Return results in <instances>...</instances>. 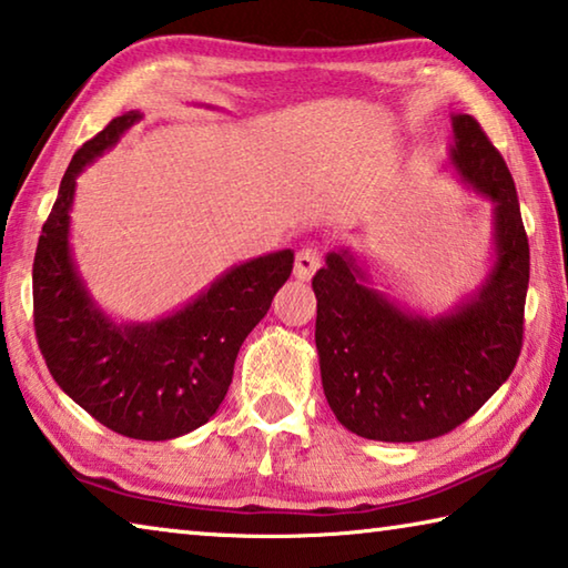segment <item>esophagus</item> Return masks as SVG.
<instances>
[{
	"instance_id": "1",
	"label": "esophagus",
	"mask_w": 568,
	"mask_h": 568,
	"mask_svg": "<svg viewBox=\"0 0 568 568\" xmlns=\"http://www.w3.org/2000/svg\"><path fill=\"white\" fill-rule=\"evenodd\" d=\"M321 267V253L315 247H303L297 250L295 255V267H293V275L297 281H311L315 275V271Z\"/></svg>"
}]
</instances>
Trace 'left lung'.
Here are the masks:
<instances>
[{"mask_svg":"<svg viewBox=\"0 0 568 568\" xmlns=\"http://www.w3.org/2000/svg\"><path fill=\"white\" fill-rule=\"evenodd\" d=\"M450 165L494 203L496 261L484 285L438 318L371 287L348 247L313 277L323 390L345 428L386 444L438 438L511 376L524 345L528 237L511 172L470 114H454Z\"/></svg>","mask_w":568,"mask_h":568,"instance_id":"left-lung-1","label":"left lung"}]
</instances>
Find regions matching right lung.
<instances>
[{
    "label": "right lung",
    "mask_w": 568,
    "mask_h": 568,
    "mask_svg": "<svg viewBox=\"0 0 568 568\" xmlns=\"http://www.w3.org/2000/svg\"><path fill=\"white\" fill-rule=\"evenodd\" d=\"M142 118L124 112L74 152L32 267L34 333L67 396L114 434L168 440L215 416L247 333L293 273V250L230 267L195 301L155 323L118 325L84 287L70 253L77 175Z\"/></svg>",
    "instance_id": "1"
}]
</instances>
